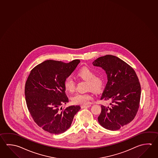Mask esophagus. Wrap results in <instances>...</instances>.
Returning <instances> with one entry per match:
<instances>
[{
  "instance_id": "34e87169",
  "label": "esophagus",
  "mask_w": 158,
  "mask_h": 158,
  "mask_svg": "<svg viewBox=\"0 0 158 158\" xmlns=\"http://www.w3.org/2000/svg\"><path fill=\"white\" fill-rule=\"evenodd\" d=\"M90 106H91V105H81V108L83 109V108H89V107H90Z\"/></svg>"
}]
</instances>
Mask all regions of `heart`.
Segmentation results:
<instances>
[{
  "instance_id": "obj_1",
  "label": "heart",
  "mask_w": 158,
  "mask_h": 158,
  "mask_svg": "<svg viewBox=\"0 0 158 158\" xmlns=\"http://www.w3.org/2000/svg\"><path fill=\"white\" fill-rule=\"evenodd\" d=\"M77 75L79 78L87 81V89L99 93L104 88L105 79L102 74L95 75L94 72L88 67H83L78 70ZM64 88L68 92L72 93L75 89V83L70 77H67L64 82ZM93 99V95L90 93H77L72 97V101L75 104L86 105Z\"/></svg>"
}]
</instances>
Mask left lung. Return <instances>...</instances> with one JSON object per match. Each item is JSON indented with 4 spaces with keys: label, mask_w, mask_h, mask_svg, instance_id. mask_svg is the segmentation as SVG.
Wrapping results in <instances>:
<instances>
[{
    "label": "left lung",
    "mask_w": 158,
    "mask_h": 158,
    "mask_svg": "<svg viewBox=\"0 0 158 158\" xmlns=\"http://www.w3.org/2000/svg\"><path fill=\"white\" fill-rule=\"evenodd\" d=\"M93 64L102 68L107 75L100 99L111 100L110 106L101 105L98 122L108 130H119L131 122L138 110L141 95L138 78L129 65L115 56H101Z\"/></svg>",
    "instance_id": "left-lung-1"
}]
</instances>
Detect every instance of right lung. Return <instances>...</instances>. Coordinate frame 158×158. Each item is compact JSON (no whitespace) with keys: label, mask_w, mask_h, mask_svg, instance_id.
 Returning a JSON list of instances; mask_svg holds the SVG:
<instances>
[{"label":"right lung","mask_w":158,"mask_h":158,"mask_svg":"<svg viewBox=\"0 0 158 158\" xmlns=\"http://www.w3.org/2000/svg\"><path fill=\"white\" fill-rule=\"evenodd\" d=\"M79 63L78 59L69 63L48 60L31 70L25 83L26 103L34 121L45 131L54 134L64 133L80 110L79 105L65 109L61 106L69 102L64 80Z\"/></svg>","instance_id":"right-lung-1"}]
</instances>
